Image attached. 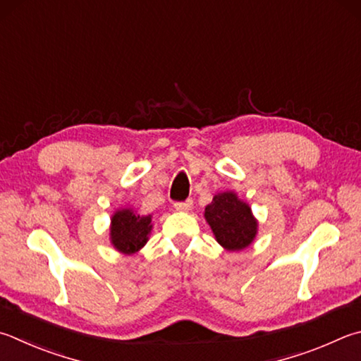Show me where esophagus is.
<instances>
[{
  "instance_id": "34e87169",
  "label": "esophagus",
  "mask_w": 361,
  "mask_h": 361,
  "mask_svg": "<svg viewBox=\"0 0 361 361\" xmlns=\"http://www.w3.org/2000/svg\"><path fill=\"white\" fill-rule=\"evenodd\" d=\"M175 209H178V212H188V209L192 208V199H188L185 202H175Z\"/></svg>"
}]
</instances>
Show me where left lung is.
Here are the masks:
<instances>
[{
    "mask_svg": "<svg viewBox=\"0 0 361 361\" xmlns=\"http://www.w3.org/2000/svg\"><path fill=\"white\" fill-rule=\"evenodd\" d=\"M205 219L214 238L227 251H241L252 243L257 233V221L251 207L238 195L227 191L216 194L205 208Z\"/></svg>",
    "mask_w": 361,
    "mask_h": 361,
    "instance_id": "left-lung-1",
    "label": "left lung"
}]
</instances>
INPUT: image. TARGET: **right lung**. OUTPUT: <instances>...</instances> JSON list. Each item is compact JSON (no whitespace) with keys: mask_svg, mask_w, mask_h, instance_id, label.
<instances>
[{"mask_svg":"<svg viewBox=\"0 0 361 361\" xmlns=\"http://www.w3.org/2000/svg\"><path fill=\"white\" fill-rule=\"evenodd\" d=\"M152 227V214H137L130 208L116 209L110 226V241L120 252L134 254L145 246Z\"/></svg>","mask_w":361,"mask_h":361,"instance_id":"right-lung-1","label":"right lung"}]
</instances>
